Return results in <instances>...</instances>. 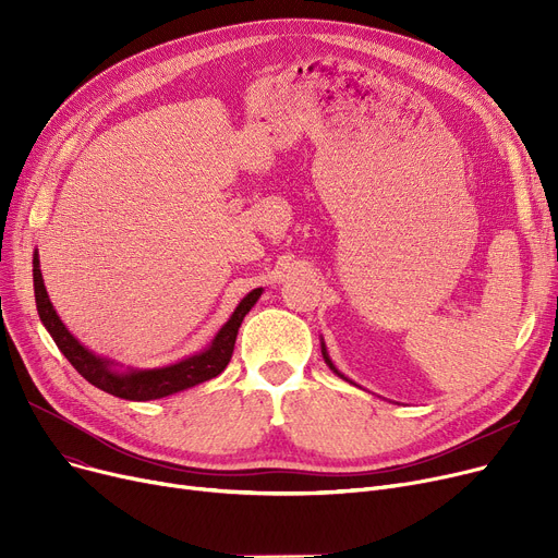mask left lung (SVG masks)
Instances as JSON below:
<instances>
[{
  "label": "left lung",
  "instance_id": "left-lung-1",
  "mask_svg": "<svg viewBox=\"0 0 558 558\" xmlns=\"http://www.w3.org/2000/svg\"><path fill=\"white\" fill-rule=\"evenodd\" d=\"M320 353H324V360H326V364L330 366V371H332L335 375H339L341 379H345V383H350V385H355V383H353V379H348V377H345V375H343V373H341V371H339V368H337V366L332 364V360H330V355H328V348H326L324 339H320Z\"/></svg>",
  "mask_w": 558,
  "mask_h": 558
}]
</instances>
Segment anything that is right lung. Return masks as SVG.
I'll return each mask as SVG.
<instances>
[{
    "label": "right lung",
    "mask_w": 558,
    "mask_h": 558,
    "mask_svg": "<svg viewBox=\"0 0 558 558\" xmlns=\"http://www.w3.org/2000/svg\"><path fill=\"white\" fill-rule=\"evenodd\" d=\"M262 291H264L262 287L248 291V294L240 301V305L234 307L230 318L221 326V330L215 335L210 345L203 348L201 353L190 355L175 364L158 366V368H133V366L124 368L114 360L93 353L90 348H85L65 328L61 316L56 314L45 289L38 251L34 253V294H36V307H38L43 326L56 341L58 350H61V353L68 357V362L87 379V383L110 396L124 398V400H137V402L158 400L217 377L228 366L242 320L251 312V307L257 303Z\"/></svg>",
    "instance_id": "1"
}]
</instances>
